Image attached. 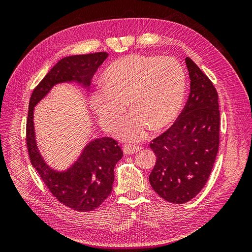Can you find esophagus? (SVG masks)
Wrapping results in <instances>:
<instances>
[{
    "mask_svg": "<svg viewBox=\"0 0 252 252\" xmlns=\"http://www.w3.org/2000/svg\"><path fill=\"white\" fill-rule=\"evenodd\" d=\"M141 149L142 148L140 146H132V145H124L123 146V152L125 155H133Z\"/></svg>",
    "mask_w": 252,
    "mask_h": 252,
    "instance_id": "obj_1",
    "label": "esophagus"
}]
</instances>
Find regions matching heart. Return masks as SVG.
<instances>
[{
    "label": "heart",
    "mask_w": 252,
    "mask_h": 252,
    "mask_svg": "<svg viewBox=\"0 0 252 252\" xmlns=\"http://www.w3.org/2000/svg\"><path fill=\"white\" fill-rule=\"evenodd\" d=\"M105 83L91 93V105L103 128L111 129L126 110L131 112L114 128L120 140L138 142L152 128L162 130L177 120L184 102L186 75L172 58L127 56L111 63Z\"/></svg>",
    "instance_id": "obj_1"
}]
</instances>
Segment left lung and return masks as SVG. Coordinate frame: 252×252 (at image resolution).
<instances>
[{
	"label": "left lung",
	"instance_id": "left-lung-1",
	"mask_svg": "<svg viewBox=\"0 0 252 252\" xmlns=\"http://www.w3.org/2000/svg\"><path fill=\"white\" fill-rule=\"evenodd\" d=\"M185 63L190 79L187 104L177 122L150 144L157 157L150 185L173 204L186 203L203 189L220 143L217 90L191 59L186 57Z\"/></svg>",
	"mask_w": 252,
	"mask_h": 252
}]
</instances>
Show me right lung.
I'll list each match as a JSON object with an SVG mask.
<instances>
[{
  "label": "right lung",
  "instance_id": "add662e5",
  "mask_svg": "<svg viewBox=\"0 0 252 252\" xmlns=\"http://www.w3.org/2000/svg\"><path fill=\"white\" fill-rule=\"evenodd\" d=\"M107 57V52H95L63 58L35 87L29 101L26 142L30 162L59 202L82 212L95 209L107 199L112 191L114 166L123 151L117 141L102 136L90 140L67 168L51 167L37 147L34 108L59 84H74L88 95L91 79Z\"/></svg>",
  "mask_w": 252,
  "mask_h": 252
}]
</instances>
